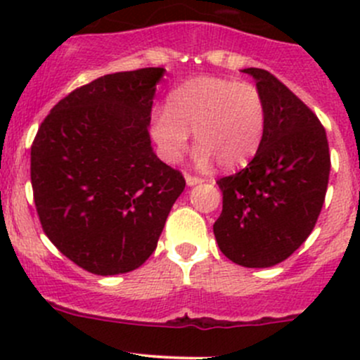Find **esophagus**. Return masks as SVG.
Instances as JSON below:
<instances>
[{
	"label": "esophagus",
	"instance_id": "1",
	"mask_svg": "<svg viewBox=\"0 0 360 360\" xmlns=\"http://www.w3.org/2000/svg\"><path fill=\"white\" fill-rule=\"evenodd\" d=\"M186 183H188V186H195V184L203 183V179H202V177H198V176H191V174H186Z\"/></svg>",
	"mask_w": 360,
	"mask_h": 360
}]
</instances>
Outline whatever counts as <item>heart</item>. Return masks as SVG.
<instances>
[{"instance_id":"obj_1","label":"heart","mask_w":360,"mask_h":360,"mask_svg":"<svg viewBox=\"0 0 360 360\" xmlns=\"http://www.w3.org/2000/svg\"><path fill=\"white\" fill-rule=\"evenodd\" d=\"M266 127V104L256 85L202 76L169 96V108L155 112L151 134L160 153L177 162L195 132L197 162L216 160L223 169L240 167L256 155Z\"/></svg>"}]
</instances>
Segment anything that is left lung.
I'll return each mask as SVG.
<instances>
[{"mask_svg":"<svg viewBox=\"0 0 360 360\" xmlns=\"http://www.w3.org/2000/svg\"><path fill=\"white\" fill-rule=\"evenodd\" d=\"M266 104L261 146L248 167L217 179L223 210L214 223L221 252L248 268L282 263L314 230L331 170L321 120L271 72L248 68Z\"/></svg>","mask_w":360,"mask_h":360,"instance_id":"8db88e82","label":"left lung"}]
</instances>
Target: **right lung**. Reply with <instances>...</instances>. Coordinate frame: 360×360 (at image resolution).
<instances>
[{"mask_svg":"<svg viewBox=\"0 0 360 360\" xmlns=\"http://www.w3.org/2000/svg\"><path fill=\"white\" fill-rule=\"evenodd\" d=\"M163 71L112 72L78 86L32 141V197L43 231L90 274L139 268L186 186L151 148L148 125Z\"/></svg>","mask_w":360,"mask_h":360,"instance_id":"right-lung-1","label":"right lung"}]
</instances>
